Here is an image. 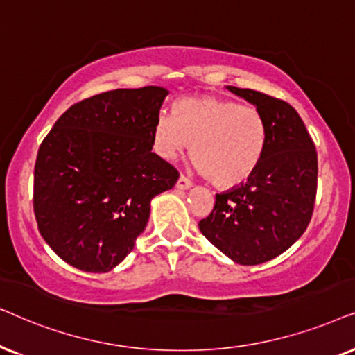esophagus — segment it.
Segmentation results:
<instances>
[{
	"instance_id": "esophagus-1",
	"label": "esophagus",
	"mask_w": 355,
	"mask_h": 355,
	"mask_svg": "<svg viewBox=\"0 0 355 355\" xmlns=\"http://www.w3.org/2000/svg\"><path fill=\"white\" fill-rule=\"evenodd\" d=\"M193 187V182L190 180V178H187L185 175H180V178H178L177 182V188L178 190H188V188Z\"/></svg>"
}]
</instances>
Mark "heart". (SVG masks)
Masks as SVG:
<instances>
[{"instance_id":"1","label":"heart","mask_w":355,"mask_h":355,"mask_svg":"<svg viewBox=\"0 0 355 355\" xmlns=\"http://www.w3.org/2000/svg\"><path fill=\"white\" fill-rule=\"evenodd\" d=\"M202 173L219 188L248 180L261 162L264 126L257 110L211 96L182 98L173 118L160 115L153 128V146L173 162L191 150Z\"/></svg>"}]
</instances>
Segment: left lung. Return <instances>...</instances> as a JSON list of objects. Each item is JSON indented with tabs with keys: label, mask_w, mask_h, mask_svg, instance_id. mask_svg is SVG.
Returning a JSON list of instances; mask_svg holds the SVG:
<instances>
[{
	"label": "left lung",
	"mask_w": 355,
	"mask_h": 355,
	"mask_svg": "<svg viewBox=\"0 0 355 355\" xmlns=\"http://www.w3.org/2000/svg\"><path fill=\"white\" fill-rule=\"evenodd\" d=\"M225 89L257 108L264 126L263 157L247 182L217 193L214 209L198 225L234 263L254 266L284 253L309 227L318 159L289 103L252 89Z\"/></svg>",
	"instance_id": "1"
}]
</instances>
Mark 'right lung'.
I'll list each match as a JSON object with an SVG mask.
<instances>
[{
	"mask_svg": "<svg viewBox=\"0 0 355 355\" xmlns=\"http://www.w3.org/2000/svg\"><path fill=\"white\" fill-rule=\"evenodd\" d=\"M165 87L115 89L74 103L40 144L34 212L40 235L71 266L108 272L128 257L154 196L177 168L153 153Z\"/></svg>",
	"mask_w": 355,
	"mask_h": 355,
	"instance_id": "add662e5",
	"label": "right lung"
}]
</instances>
